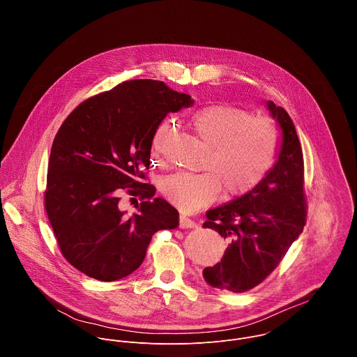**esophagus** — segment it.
I'll return each instance as SVG.
<instances>
[{
    "label": "esophagus",
    "mask_w": 357,
    "mask_h": 357,
    "mask_svg": "<svg viewBox=\"0 0 357 357\" xmlns=\"http://www.w3.org/2000/svg\"><path fill=\"white\" fill-rule=\"evenodd\" d=\"M195 226H197V223H195L194 220H191L190 218H187V216H184V215L180 216V227H181V229H192V227H195Z\"/></svg>",
    "instance_id": "obj_1"
}]
</instances>
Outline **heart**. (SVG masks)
<instances>
[{
    "label": "heart",
    "mask_w": 357,
    "mask_h": 357,
    "mask_svg": "<svg viewBox=\"0 0 357 357\" xmlns=\"http://www.w3.org/2000/svg\"><path fill=\"white\" fill-rule=\"evenodd\" d=\"M191 127L208 146L199 174L176 173L160 184L163 197L184 213H192L215 202L220 185L226 197H238L257 187L273 166L279 146L278 126L266 117H254L245 109L212 105L195 112ZM170 131L160 126L152 139L158 155Z\"/></svg>",
    "instance_id": "obj_1"
}]
</instances>
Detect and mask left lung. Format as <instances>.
<instances>
[{
  "label": "left lung",
  "instance_id": "obj_1",
  "mask_svg": "<svg viewBox=\"0 0 357 357\" xmlns=\"http://www.w3.org/2000/svg\"><path fill=\"white\" fill-rule=\"evenodd\" d=\"M266 107L282 130L275 166L247 194L206 212L204 227L227 240L220 262L204 269L212 287L233 293L259 284L279 265L305 225L304 162L294 124L284 109Z\"/></svg>",
  "mask_w": 357,
  "mask_h": 357
}]
</instances>
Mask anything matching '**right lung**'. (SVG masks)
I'll use <instances>...</instances> for the list:
<instances>
[{
    "label": "right lung",
    "instance_id": "obj_1",
    "mask_svg": "<svg viewBox=\"0 0 357 357\" xmlns=\"http://www.w3.org/2000/svg\"><path fill=\"white\" fill-rule=\"evenodd\" d=\"M160 81H127L82 102L60 127L50 153L45 206L61 254L89 278L119 280L144 262L158 230L176 229L178 212L144 183L153 135L167 116L192 106ZM123 190L138 196L127 218Z\"/></svg>",
    "mask_w": 357,
    "mask_h": 357
}]
</instances>
